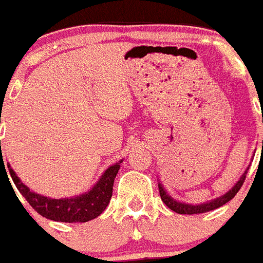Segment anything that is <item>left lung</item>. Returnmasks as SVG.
<instances>
[{"label": "left lung", "mask_w": 263, "mask_h": 263, "mask_svg": "<svg viewBox=\"0 0 263 263\" xmlns=\"http://www.w3.org/2000/svg\"><path fill=\"white\" fill-rule=\"evenodd\" d=\"M246 173L243 174L242 176L240 178V180L236 183L233 188H232L231 191L227 192L224 196L221 197H217L215 200H211L208 203H204L200 204V205H191V204H184V203H179V201H175L171 196L166 194V191L163 190L162 184H158L159 185V194H160V199L168 206L170 210L174 211L176 213H180V215H195V213H204V212H210V211L216 210V208H220L221 205L227 204L228 201H231L234 196L237 195V192L240 191V188L242 187L243 182H245V178H246Z\"/></svg>", "instance_id": "obj_1"}]
</instances>
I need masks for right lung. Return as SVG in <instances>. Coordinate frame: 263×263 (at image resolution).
<instances>
[{"instance_id": "add662e5", "label": "right lung", "mask_w": 263, "mask_h": 263, "mask_svg": "<svg viewBox=\"0 0 263 263\" xmlns=\"http://www.w3.org/2000/svg\"><path fill=\"white\" fill-rule=\"evenodd\" d=\"M0 164L5 167L2 157ZM8 168L18 191L39 215L53 221L87 222L101 215L108 206L111 194H113L115 178L120 170V163L109 167L89 192L80 196L71 197V199H50V197L42 196V195L30 191V188L21 182L9 164ZM5 173H6V168H5Z\"/></svg>"}]
</instances>
